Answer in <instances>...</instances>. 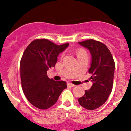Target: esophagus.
<instances>
[{"label": "esophagus", "mask_w": 131, "mask_h": 131, "mask_svg": "<svg viewBox=\"0 0 131 131\" xmlns=\"http://www.w3.org/2000/svg\"><path fill=\"white\" fill-rule=\"evenodd\" d=\"M67 85H68V87H74V85L70 83V82H68V83H67Z\"/></svg>", "instance_id": "1"}]
</instances>
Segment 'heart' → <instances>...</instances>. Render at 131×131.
<instances>
[{"mask_svg": "<svg viewBox=\"0 0 131 131\" xmlns=\"http://www.w3.org/2000/svg\"><path fill=\"white\" fill-rule=\"evenodd\" d=\"M87 55V53H86V52L83 50V49H80V50H78V57L79 56H81V55Z\"/></svg>", "mask_w": 131, "mask_h": 131, "instance_id": "b5f03b06", "label": "heart"}]
</instances>
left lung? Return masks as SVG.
<instances>
[{"label":"left lung","mask_w":131,"mask_h":131,"mask_svg":"<svg viewBox=\"0 0 131 131\" xmlns=\"http://www.w3.org/2000/svg\"><path fill=\"white\" fill-rule=\"evenodd\" d=\"M79 44L88 48L92 57L89 73L93 82L89 90H85L83 96L78 99L82 107L89 110L99 108L108 99L114 83L115 62L111 52L105 44L93 39L79 42Z\"/></svg>","instance_id":"obj_1"}]
</instances>
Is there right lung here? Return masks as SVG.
<instances>
[{"label":"right lung","instance_id":"right-lung-1","mask_svg":"<svg viewBox=\"0 0 131 131\" xmlns=\"http://www.w3.org/2000/svg\"><path fill=\"white\" fill-rule=\"evenodd\" d=\"M68 45H57L44 38L36 39L23 52L20 61L22 89L29 102L38 109L46 110L54 105L67 88L66 82L49 78L47 70L55 67L59 53Z\"/></svg>","mask_w":131,"mask_h":131}]
</instances>
